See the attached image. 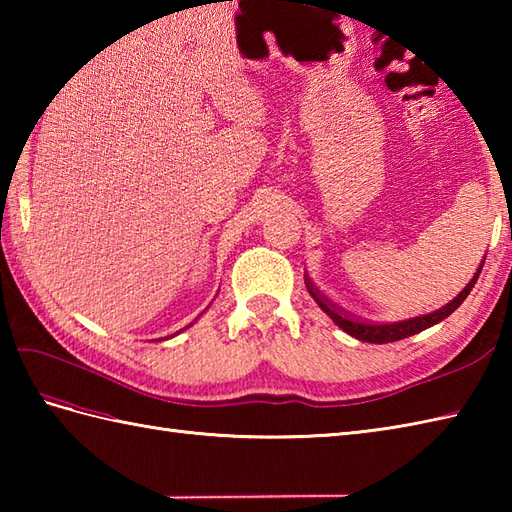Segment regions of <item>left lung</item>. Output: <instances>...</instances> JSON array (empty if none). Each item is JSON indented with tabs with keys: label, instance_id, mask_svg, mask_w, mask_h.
<instances>
[{
	"label": "left lung",
	"instance_id": "obj_1",
	"mask_svg": "<svg viewBox=\"0 0 512 512\" xmlns=\"http://www.w3.org/2000/svg\"><path fill=\"white\" fill-rule=\"evenodd\" d=\"M484 266V264H482ZM482 266L480 270H477L475 277L469 281V286H466L458 297H455L451 303H447V306H442L440 310L431 312V314H422V317H413V319H407V321H396V323H369V321H358L354 317H350V314H345L341 308H336L332 301L325 299L321 292L314 288V284L310 279H306V288L310 295L314 297V301L319 303V308L328 314V317L339 325V328H343L347 334H352L354 339L358 341H367V343H391V341H400V339H407V336L411 334H418L422 330L431 328V325H436L440 321H444L449 317L451 312L458 310L462 306V301L469 297V292L473 290L477 277H480L482 273Z\"/></svg>",
	"mask_w": 512,
	"mask_h": 512
}]
</instances>
